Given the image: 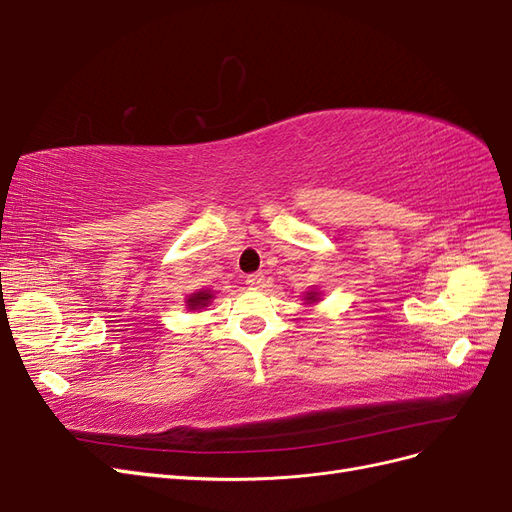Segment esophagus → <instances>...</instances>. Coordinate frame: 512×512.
<instances>
[{
  "label": "esophagus",
  "mask_w": 512,
  "mask_h": 512,
  "mask_svg": "<svg viewBox=\"0 0 512 512\" xmlns=\"http://www.w3.org/2000/svg\"><path fill=\"white\" fill-rule=\"evenodd\" d=\"M245 284L250 288H262V284H265V275L262 273H252L245 277Z\"/></svg>",
  "instance_id": "34e87169"
}]
</instances>
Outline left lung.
<instances>
[{
	"mask_svg": "<svg viewBox=\"0 0 512 512\" xmlns=\"http://www.w3.org/2000/svg\"><path fill=\"white\" fill-rule=\"evenodd\" d=\"M305 301H307V303H316V301H318V292H307V294H305Z\"/></svg>",
	"mask_w": 512,
	"mask_h": 512,
	"instance_id": "8db88e82",
	"label": "left lung"
}]
</instances>
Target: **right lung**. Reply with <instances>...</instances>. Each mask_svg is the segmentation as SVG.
Listing matches in <instances>:
<instances>
[{
	"instance_id": "1",
	"label": "right lung",
	"mask_w": 512,
	"mask_h": 512,
	"mask_svg": "<svg viewBox=\"0 0 512 512\" xmlns=\"http://www.w3.org/2000/svg\"><path fill=\"white\" fill-rule=\"evenodd\" d=\"M213 299V292L211 290H200V292H194L192 297H188V309H200V307H207Z\"/></svg>"
}]
</instances>
